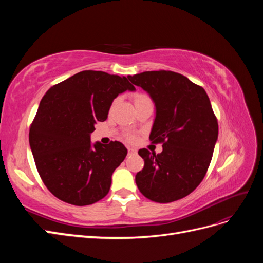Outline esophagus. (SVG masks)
<instances>
[{
	"label": "esophagus",
	"instance_id": "obj_1",
	"mask_svg": "<svg viewBox=\"0 0 263 263\" xmlns=\"http://www.w3.org/2000/svg\"><path fill=\"white\" fill-rule=\"evenodd\" d=\"M137 155V150L134 148H128V156H135Z\"/></svg>",
	"mask_w": 263,
	"mask_h": 263
}]
</instances>
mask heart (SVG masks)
<instances>
[{
    "mask_svg": "<svg viewBox=\"0 0 263 263\" xmlns=\"http://www.w3.org/2000/svg\"><path fill=\"white\" fill-rule=\"evenodd\" d=\"M134 103H135V106H140V105H144V104H148V103H151L150 98L148 97L147 94L144 93H137L134 95ZM129 140H133L134 137L129 136L128 137Z\"/></svg>",
    "mask_w": 263,
    "mask_h": 263,
    "instance_id": "b5f03b06",
    "label": "heart"
}]
</instances>
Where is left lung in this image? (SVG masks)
Returning <instances> with one entry per match:
<instances>
[{
	"label": "left lung",
	"mask_w": 263,
	"mask_h": 263,
	"mask_svg": "<svg viewBox=\"0 0 263 263\" xmlns=\"http://www.w3.org/2000/svg\"><path fill=\"white\" fill-rule=\"evenodd\" d=\"M155 103L149 139L162 153L140 149L144 169L136 174L142 195L169 203L189 195L205 177L218 138V124L203 87L172 71H145L127 77Z\"/></svg>",
	"instance_id": "1"
}]
</instances>
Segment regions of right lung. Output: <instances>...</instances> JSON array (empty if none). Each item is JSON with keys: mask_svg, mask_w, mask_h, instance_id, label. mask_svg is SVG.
<instances>
[{"mask_svg": "<svg viewBox=\"0 0 263 263\" xmlns=\"http://www.w3.org/2000/svg\"><path fill=\"white\" fill-rule=\"evenodd\" d=\"M135 91L126 77L86 70L51 86L29 129V145L39 176L59 200L78 206L102 200L112 174L127 155L119 141L92 144L95 124L107 118L110 105L125 91Z\"/></svg>", "mask_w": 263, "mask_h": 263, "instance_id": "obj_1", "label": "right lung"}]
</instances>
